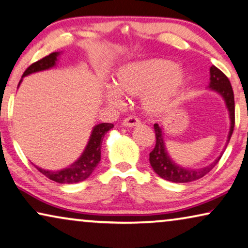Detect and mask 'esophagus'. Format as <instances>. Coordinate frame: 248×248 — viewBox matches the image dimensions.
Here are the masks:
<instances>
[{"mask_svg": "<svg viewBox=\"0 0 248 248\" xmlns=\"http://www.w3.org/2000/svg\"><path fill=\"white\" fill-rule=\"evenodd\" d=\"M139 124H140V120L135 116H129L123 121V124L124 127H134V125H137Z\"/></svg>", "mask_w": 248, "mask_h": 248, "instance_id": "34e87169", "label": "esophagus"}]
</instances>
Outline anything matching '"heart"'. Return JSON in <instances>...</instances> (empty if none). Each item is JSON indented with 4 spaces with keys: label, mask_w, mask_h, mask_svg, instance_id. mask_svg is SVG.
<instances>
[{
    "label": "heart",
    "mask_w": 248,
    "mask_h": 248,
    "mask_svg": "<svg viewBox=\"0 0 248 248\" xmlns=\"http://www.w3.org/2000/svg\"><path fill=\"white\" fill-rule=\"evenodd\" d=\"M187 75L169 59L152 58L130 62L119 68L114 85L108 86L106 99L109 103H121V94L141 96L144 110L148 114L165 112L186 88Z\"/></svg>",
    "instance_id": "obj_1"
}]
</instances>
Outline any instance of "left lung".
I'll return each mask as SVG.
<instances>
[{"label": "left lung", "mask_w": 248, "mask_h": 248, "mask_svg": "<svg viewBox=\"0 0 248 248\" xmlns=\"http://www.w3.org/2000/svg\"><path fill=\"white\" fill-rule=\"evenodd\" d=\"M209 88L211 90L218 92L220 95L224 97L226 106L229 111V118H230V130L228 134L227 144L232 137L233 127H235V100H233V92L232 84H230L229 79L220 69L212 65L210 67V84ZM154 130L156 136V144L153 151L149 153V163L155 170L156 174L162 177V179L166 181H170V182L175 183H187L192 182L198 179H201L204 175L210 172L214 167L217 165L219 159L221 158V155L211 163L210 165L203 167V169L199 170H192V169H183L179 165H176L172 159L170 158L169 154H167L165 144H164L163 139V129L159 127L157 124H154ZM226 144V147H227Z\"/></svg>", "instance_id": "1"}]
</instances>
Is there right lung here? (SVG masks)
<instances>
[{
    "label": "right lung",
    "mask_w": 248,
    "mask_h": 248,
    "mask_svg": "<svg viewBox=\"0 0 248 248\" xmlns=\"http://www.w3.org/2000/svg\"><path fill=\"white\" fill-rule=\"evenodd\" d=\"M59 53H51L50 55L46 56V57L41 58L33 64H31L26 71H24L22 78L27 75L32 74V73L45 71V69H49L54 67L57 62ZM22 82V79L19 82ZM113 128L112 124H99L93 128L92 134H91L90 140L86 145V147L83 152V154L74 164H72L69 167H66L64 170H46L40 169V167L36 166V169L39 170L41 174L48 179L55 181L57 183L62 184H71V183H78L81 181H84L85 179L92 174L94 169L97 166V164L101 160V145H102V140L104 135Z\"/></svg>",
    "instance_id": "1"
}]
</instances>
